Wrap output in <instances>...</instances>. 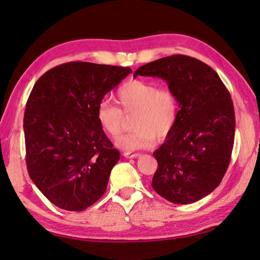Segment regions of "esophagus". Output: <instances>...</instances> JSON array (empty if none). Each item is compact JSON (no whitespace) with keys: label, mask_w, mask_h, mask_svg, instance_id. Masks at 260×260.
Returning a JSON list of instances; mask_svg holds the SVG:
<instances>
[{"label":"esophagus","mask_w":260,"mask_h":260,"mask_svg":"<svg viewBox=\"0 0 260 260\" xmlns=\"http://www.w3.org/2000/svg\"><path fill=\"white\" fill-rule=\"evenodd\" d=\"M123 156L125 158H129L131 159V158H137V157L141 156V154H131V152H124Z\"/></svg>","instance_id":"34e87169"}]
</instances>
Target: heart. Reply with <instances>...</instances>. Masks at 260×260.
Returning a JSON list of instances; mask_svg holds the SVG:
<instances>
[{
    "mask_svg": "<svg viewBox=\"0 0 260 260\" xmlns=\"http://www.w3.org/2000/svg\"><path fill=\"white\" fill-rule=\"evenodd\" d=\"M116 101L121 110L108 101L100 103L96 119L104 134L116 139L124 127V114L135 112L133 125L136 128L119 138L117 146L125 150L150 148L157 137L164 139L175 128L179 103L170 89L157 88L155 83L135 79L125 82L116 93Z\"/></svg>",
    "mask_w": 260,
    "mask_h": 260,
    "instance_id": "b5f03b06",
    "label": "heart"
}]
</instances>
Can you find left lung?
I'll return each mask as SVG.
<instances>
[{
    "mask_svg": "<svg viewBox=\"0 0 260 260\" xmlns=\"http://www.w3.org/2000/svg\"><path fill=\"white\" fill-rule=\"evenodd\" d=\"M137 76L165 80L179 103L175 128L154 151L158 168L151 187L176 204L194 203L221 183L235 137L230 92L211 67L174 55L144 64Z\"/></svg>",
    "mask_w": 260,
    "mask_h": 260,
    "instance_id": "8db88e82",
    "label": "left lung"
}]
</instances>
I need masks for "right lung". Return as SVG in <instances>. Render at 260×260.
<instances>
[{
    "label": "right lung",
    "mask_w": 260,
    "mask_h": 260,
    "mask_svg": "<svg viewBox=\"0 0 260 260\" xmlns=\"http://www.w3.org/2000/svg\"><path fill=\"white\" fill-rule=\"evenodd\" d=\"M126 67L73 61L37 80L24 114L26 165L42 193L67 211L95 203L119 151L100 127L98 106L127 77Z\"/></svg>",
    "instance_id": "1"
}]
</instances>
